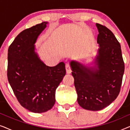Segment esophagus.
Returning <instances> with one entry per match:
<instances>
[{"label":"esophagus","instance_id":"34e87169","mask_svg":"<svg viewBox=\"0 0 130 130\" xmlns=\"http://www.w3.org/2000/svg\"><path fill=\"white\" fill-rule=\"evenodd\" d=\"M66 72L67 73H71V67L70 66L69 64V63H67L66 64Z\"/></svg>","mask_w":130,"mask_h":130}]
</instances>
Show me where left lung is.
Masks as SVG:
<instances>
[{"mask_svg": "<svg viewBox=\"0 0 130 130\" xmlns=\"http://www.w3.org/2000/svg\"><path fill=\"white\" fill-rule=\"evenodd\" d=\"M96 25L99 48L95 66L89 67L77 61L70 62L78 104L93 111L104 109L117 98L125 69L121 45L116 37L106 26Z\"/></svg>", "mask_w": 130, "mask_h": 130, "instance_id": "8db88e82", "label": "left lung"}]
</instances>
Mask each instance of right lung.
Wrapping results in <instances>:
<instances>
[{
  "instance_id": "add662e5",
  "label": "right lung",
  "mask_w": 130,
  "mask_h": 130,
  "mask_svg": "<svg viewBox=\"0 0 130 130\" xmlns=\"http://www.w3.org/2000/svg\"><path fill=\"white\" fill-rule=\"evenodd\" d=\"M47 22L19 33L8 49L9 83L21 105L34 113L51 109L56 102L55 93L66 74L65 64L46 66L35 51L37 39Z\"/></svg>"
}]
</instances>
